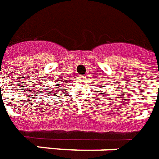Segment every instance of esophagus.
<instances>
[{
    "instance_id": "esophagus-1",
    "label": "esophagus",
    "mask_w": 159,
    "mask_h": 159,
    "mask_svg": "<svg viewBox=\"0 0 159 159\" xmlns=\"http://www.w3.org/2000/svg\"><path fill=\"white\" fill-rule=\"evenodd\" d=\"M84 76H81V77H80V78H81V79H83V78H84Z\"/></svg>"
}]
</instances>
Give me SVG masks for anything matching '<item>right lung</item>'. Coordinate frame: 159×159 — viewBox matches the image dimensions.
Instances as JSON below:
<instances>
[{
  "label": "right lung",
  "mask_w": 159,
  "mask_h": 159,
  "mask_svg": "<svg viewBox=\"0 0 159 159\" xmlns=\"http://www.w3.org/2000/svg\"><path fill=\"white\" fill-rule=\"evenodd\" d=\"M59 81H60V80H59ZM57 85H54V86H52V88H57L58 87H59L58 85H59V83H60V82H57ZM53 90H54V89H53ZM51 92L52 93V92H54V91H51ZM50 94H51V93H50Z\"/></svg>",
  "instance_id": "right-lung-1"
}]
</instances>
